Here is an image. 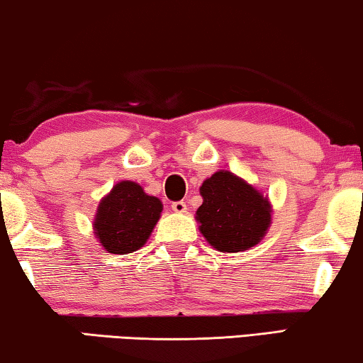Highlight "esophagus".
<instances>
[{"mask_svg": "<svg viewBox=\"0 0 363 363\" xmlns=\"http://www.w3.org/2000/svg\"><path fill=\"white\" fill-rule=\"evenodd\" d=\"M172 209L178 214L182 213H186V203L185 201H173L172 203Z\"/></svg>", "mask_w": 363, "mask_h": 363, "instance_id": "esophagus-1", "label": "esophagus"}]
</instances>
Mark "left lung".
Masks as SVG:
<instances>
[{
	"instance_id": "left-lung-1",
	"label": "left lung",
	"mask_w": 363,
	"mask_h": 363,
	"mask_svg": "<svg viewBox=\"0 0 363 363\" xmlns=\"http://www.w3.org/2000/svg\"><path fill=\"white\" fill-rule=\"evenodd\" d=\"M203 204L198 208L199 230L214 249L240 252L260 242L270 225L269 199L240 180L220 170L199 188Z\"/></svg>"
}]
</instances>
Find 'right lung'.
I'll return each mask as SVG.
<instances>
[{"instance_id":"1","label":"right lung","mask_w":363,"mask_h":363,"mask_svg":"<svg viewBox=\"0 0 363 363\" xmlns=\"http://www.w3.org/2000/svg\"><path fill=\"white\" fill-rule=\"evenodd\" d=\"M162 213L159 198L145 194L134 182H121L98 206L94 230L111 254H130L149 239Z\"/></svg>"}]
</instances>
